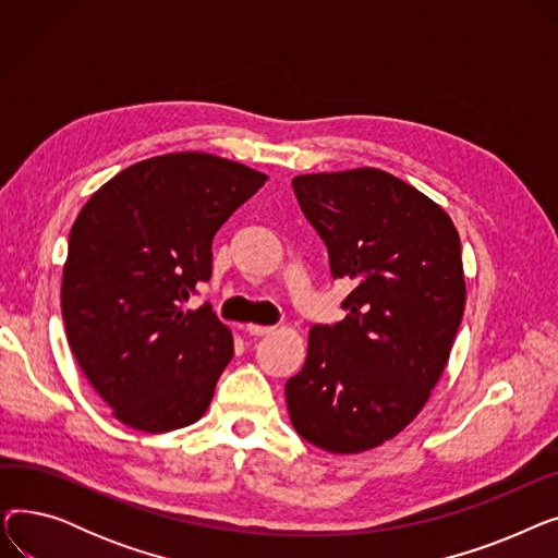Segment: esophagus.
Masks as SVG:
<instances>
[{"label": "esophagus", "mask_w": 558, "mask_h": 558, "mask_svg": "<svg viewBox=\"0 0 558 558\" xmlns=\"http://www.w3.org/2000/svg\"><path fill=\"white\" fill-rule=\"evenodd\" d=\"M244 330H246L251 337H267V335L274 332V328H269V326H255V324H248Z\"/></svg>", "instance_id": "1"}]
</instances>
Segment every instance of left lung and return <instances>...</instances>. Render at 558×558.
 Returning <instances> with one entry per match:
<instances>
[{"label":"left lung","mask_w":558,"mask_h":558,"mask_svg":"<svg viewBox=\"0 0 558 558\" xmlns=\"http://www.w3.org/2000/svg\"><path fill=\"white\" fill-rule=\"evenodd\" d=\"M291 185L332 276L355 289L343 320L310 330L284 387L289 418L316 448L357 454L412 423L448 366L465 307L459 232L441 205L375 167Z\"/></svg>","instance_id":"left-lung-1"}]
</instances>
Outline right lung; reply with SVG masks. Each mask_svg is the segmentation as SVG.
<instances>
[{
    "mask_svg": "<svg viewBox=\"0 0 558 558\" xmlns=\"http://www.w3.org/2000/svg\"><path fill=\"white\" fill-rule=\"evenodd\" d=\"M269 175L213 154L146 158L81 208L63 267L72 353L124 425L162 434L196 423L232 360L210 305L183 310L213 274V240Z\"/></svg>",
    "mask_w": 558,
    "mask_h": 558,
    "instance_id": "right-lung-1",
    "label": "right lung"
}]
</instances>
